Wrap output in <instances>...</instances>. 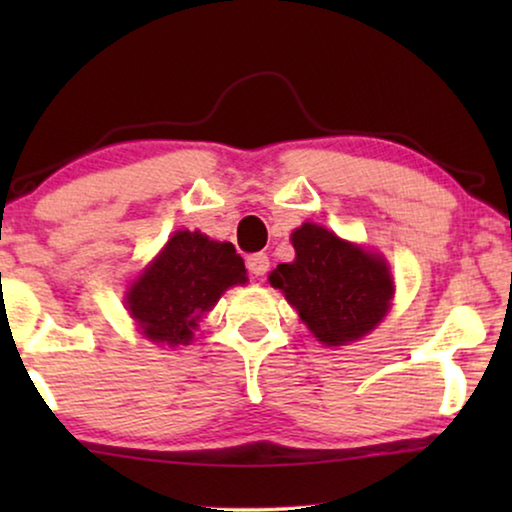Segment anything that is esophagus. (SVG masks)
I'll list each match as a JSON object with an SVG mask.
<instances>
[{"label":"esophagus","mask_w":512,"mask_h":512,"mask_svg":"<svg viewBox=\"0 0 512 512\" xmlns=\"http://www.w3.org/2000/svg\"><path fill=\"white\" fill-rule=\"evenodd\" d=\"M247 268H249L251 275H256V277L268 275V270H270V258H268V254H251V256L247 258Z\"/></svg>","instance_id":"34e87169"}]
</instances>
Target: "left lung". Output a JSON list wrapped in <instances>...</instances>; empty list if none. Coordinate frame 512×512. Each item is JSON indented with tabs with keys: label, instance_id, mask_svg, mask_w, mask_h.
Instances as JSON below:
<instances>
[{
	"label": "left lung",
	"instance_id": "8db88e82",
	"mask_svg": "<svg viewBox=\"0 0 512 512\" xmlns=\"http://www.w3.org/2000/svg\"><path fill=\"white\" fill-rule=\"evenodd\" d=\"M291 242L296 261L279 263L270 284L284 291L314 338L338 347L373 331L394 293L387 263L314 223Z\"/></svg>",
	"mask_w": 512,
	"mask_h": 512
}]
</instances>
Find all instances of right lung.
Instances as JSON below:
<instances>
[{
	"label": "right lung",
	"instance_id": "add662e5",
	"mask_svg": "<svg viewBox=\"0 0 512 512\" xmlns=\"http://www.w3.org/2000/svg\"><path fill=\"white\" fill-rule=\"evenodd\" d=\"M244 282L247 270L233 244L179 230L132 284L128 310L149 340L186 345L191 328L212 310L221 293Z\"/></svg>",
	"mask_w": 512,
	"mask_h": 512
}]
</instances>
